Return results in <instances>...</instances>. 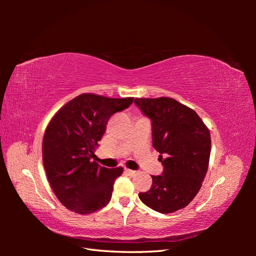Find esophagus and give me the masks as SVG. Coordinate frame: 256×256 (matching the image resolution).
<instances>
[{
  "label": "esophagus",
  "instance_id": "esophagus-1",
  "mask_svg": "<svg viewBox=\"0 0 256 256\" xmlns=\"http://www.w3.org/2000/svg\"><path fill=\"white\" fill-rule=\"evenodd\" d=\"M125 173H126V174H128L129 176H134V175H136V173H138V172L132 171V170H129V168H125Z\"/></svg>",
  "mask_w": 256,
  "mask_h": 256
}]
</instances>
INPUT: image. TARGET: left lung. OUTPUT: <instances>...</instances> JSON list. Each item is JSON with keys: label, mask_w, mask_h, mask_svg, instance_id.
Segmentation results:
<instances>
[{"label": "left lung", "mask_w": 256, "mask_h": 256, "mask_svg": "<svg viewBox=\"0 0 256 256\" xmlns=\"http://www.w3.org/2000/svg\"><path fill=\"white\" fill-rule=\"evenodd\" d=\"M134 104L152 120V146L164 166L162 175L152 176L150 189L138 198L154 212L180 210L202 187L210 157V132L194 110L173 98H136Z\"/></svg>", "instance_id": "left-lung-1"}]
</instances>
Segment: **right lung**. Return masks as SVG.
Masks as SVG:
<instances>
[{
    "mask_svg": "<svg viewBox=\"0 0 256 256\" xmlns=\"http://www.w3.org/2000/svg\"><path fill=\"white\" fill-rule=\"evenodd\" d=\"M132 102V97L85 92L62 106L49 122L42 138L44 171L54 194L69 210L88 214L110 202L114 182L124 170L100 166L90 159L111 116Z\"/></svg>",
    "mask_w": 256,
    "mask_h": 256,
    "instance_id": "right-lung-1",
    "label": "right lung"
}]
</instances>
